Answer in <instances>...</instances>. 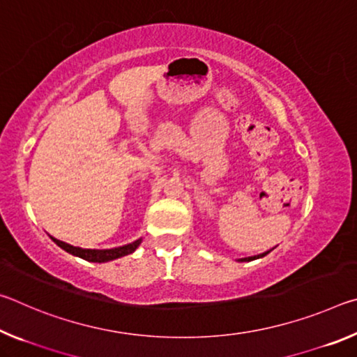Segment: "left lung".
I'll use <instances>...</instances> for the list:
<instances>
[{
	"label": "left lung",
	"mask_w": 357,
	"mask_h": 357,
	"mask_svg": "<svg viewBox=\"0 0 357 357\" xmlns=\"http://www.w3.org/2000/svg\"><path fill=\"white\" fill-rule=\"evenodd\" d=\"M271 250H273V249H271ZM271 250H268V252H263V253H259V255H253V257H247V258H238L236 261H239V263H243V261H253V259H258V258H263V257H266V255H268V253H269Z\"/></svg>",
	"instance_id": "obj_1"
}]
</instances>
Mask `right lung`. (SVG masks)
Returning a JSON list of instances; mask_svg holds the SVG:
<instances>
[{
	"label": "right lung",
	"instance_id": "1",
	"mask_svg": "<svg viewBox=\"0 0 357 357\" xmlns=\"http://www.w3.org/2000/svg\"><path fill=\"white\" fill-rule=\"evenodd\" d=\"M50 239L56 245L61 247L63 250L70 253V255L83 258V259H86V261H91V263H107V261H113V259L121 258V257L130 255V253H134L137 250V247L140 245L143 241L140 238V239L134 241V243L121 245V247H113V249H83V247L68 244V243H64V241H59L53 236H50Z\"/></svg>",
	"mask_w": 357,
	"mask_h": 357
}]
</instances>
